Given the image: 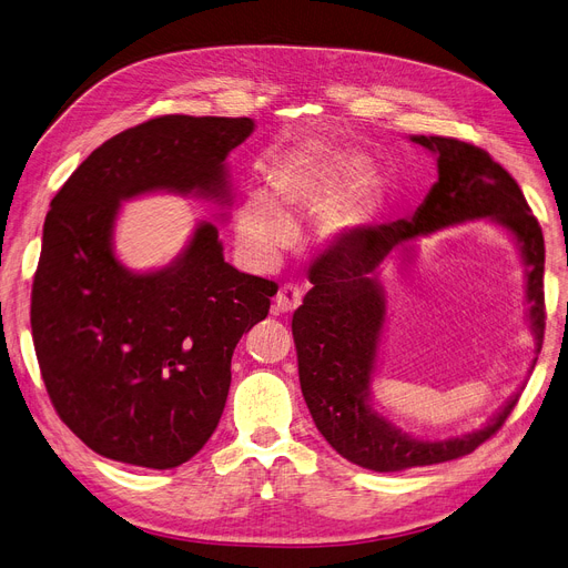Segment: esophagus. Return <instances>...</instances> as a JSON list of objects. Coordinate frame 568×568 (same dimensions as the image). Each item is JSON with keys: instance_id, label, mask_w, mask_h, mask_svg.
Listing matches in <instances>:
<instances>
[{"instance_id": "esophagus-1", "label": "esophagus", "mask_w": 568, "mask_h": 568, "mask_svg": "<svg viewBox=\"0 0 568 568\" xmlns=\"http://www.w3.org/2000/svg\"><path fill=\"white\" fill-rule=\"evenodd\" d=\"M303 301V291L295 284H284L275 295V314H288Z\"/></svg>"}]
</instances>
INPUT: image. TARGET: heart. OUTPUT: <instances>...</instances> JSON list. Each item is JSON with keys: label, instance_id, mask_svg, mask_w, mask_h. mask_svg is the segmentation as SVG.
I'll list each match as a JSON object with an SVG mask.
<instances>
[{"label": "heart", "instance_id": "obj_1", "mask_svg": "<svg viewBox=\"0 0 568 568\" xmlns=\"http://www.w3.org/2000/svg\"><path fill=\"white\" fill-rule=\"evenodd\" d=\"M273 196L252 192L235 212V245L256 267L275 265L293 245L301 220L321 217V235L339 240L367 222L374 180L354 148L307 145L270 171Z\"/></svg>", "mask_w": 568, "mask_h": 568}]
</instances>
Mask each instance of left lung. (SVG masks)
<instances>
[{
    "label": "left lung",
    "mask_w": 568,
    "mask_h": 568,
    "mask_svg": "<svg viewBox=\"0 0 568 568\" xmlns=\"http://www.w3.org/2000/svg\"><path fill=\"white\" fill-rule=\"evenodd\" d=\"M412 141L437 154L439 180L414 217L361 229L331 256H323L310 270L314 286L291 321L301 388L318 432L348 463L372 471H402L469 455L497 435L520 397L513 395L488 425L471 435L444 442L414 439L374 412L369 386L386 321L379 275L390 258L409 256L423 235L471 220H493L518 240L527 265V316L536 354L546 331L544 233L518 182L471 143L444 136Z\"/></svg>",
    "instance_id": "1"
}]
</instances>
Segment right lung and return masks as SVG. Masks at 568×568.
Returning <instances> with one entry per match:
<instances>
[{"label": "right lung", "instance_id": "obj_1", "mask_svg": "<svg viewBox=\"0 0 568 568\" xmlns=\"http://www.w3.org/2000/svg\"><path fill=\"white\" fill-rule=\"evenodd\" d=\"M250 118L164 115L97 148L50 201L32 337L52 407L94 453L148 469L194 457L217 427L235 344L277 284L224 261L217 226L154 273L113 252L120 203L148 192L231 203L226 156Z\"/></svg>", "mask_w": 568, "mask_h": 568}]
</instances>
